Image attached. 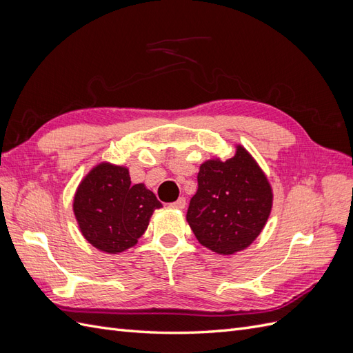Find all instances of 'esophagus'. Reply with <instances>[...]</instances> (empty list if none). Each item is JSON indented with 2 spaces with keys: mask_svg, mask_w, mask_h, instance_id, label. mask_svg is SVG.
I'll return each instance as SVG.
<instances>
[{
  "mask_svg": "<svg viewBox=\"0 0 353 353\" xmlns=\"http://www.w3.org/2000/svg\"><path fill=\"white\" fill-rule=\"evenodd\" d=\"M185 206H187L185 197H179L176 201L172 203V208H175V209H184Z\"/></svg>",
  "mask_w": 353,
  "mask_h": 353,
  "instance_id": "1",
  "label": "esophagus"
}]
</instances>
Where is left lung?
<instances>
[{
  "mask_svg": "<svg viewBox=\"0 0 353 353\" xmlns=\"http://www.w3.org/2000/svg\"><path fill=\"white\" fill-rule=\"evenodd\" d=\"M197 193L187 221L196 239L219 254L248 248L259 236L272 206L268 179L243 147L234 157L200 166Z\"/></svg>",
  "mask_w": 353,
  "mask_h": 353,
  "instance_id": "8db88e82",
  "label": "left lung"
}]
</instances>
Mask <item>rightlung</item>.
I'll list each match as a JSON object with an SVG mask.
<instances>
[{
    "label": "right lung",
    "instance_id": "obj_1",
    "mask_svg": "<svg viewBox=\"0 0 353 353\" xmlns=\"http://www.w3.org/2000/svg\"><path fill=\"white\" fill-rule=\"evenodd\" d=\"M162 208L144 184H131L128 169L101 163L78 187L73 212L79 228L94 248L119 253L132 248L154 209Z\"/></svg>",
    "mask_w": 353,
    "mask_h": 353
}]
</instances>
